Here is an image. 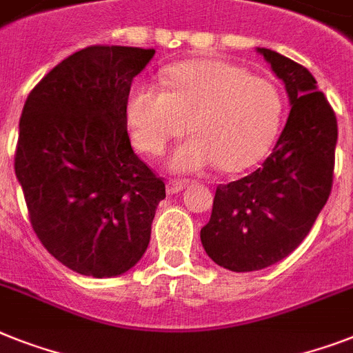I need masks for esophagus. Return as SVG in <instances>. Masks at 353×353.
<instances>
[{"label": "esophagus", "instance_id": "esophagus-1", "mask_svg": "<svg viewBox=\"0 0 353 353\" xmlns=\"http://www.w3.org/2000/svg\"><path fill=\"white\" fill-rule=\"evenodd\" d=\"M183 186H185V183H183L181 179H168L167 194L168 196H172V194H177L179 190H183Z\"/></svg>", "mask_w": 353, "mask_h": 353}]
</instances>
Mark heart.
<instances>
[{
    "instance_id": "heart-1",
    "label": "heart",
    "mask_w": 353,
    "mask_h": 353,
    "mask_svg": "<svg viewBox=\"0 0 353 353\" xmlns=\"http://www.w3.org/2000/svg\"><path fill=\"white\" fill-rule=\"evenodd\" d=\"M283 103L268 79L221 59L179 63L165 72V90L150 83L132 88L127 121L143 154L159 156L185 132L174 150L176 172H241L265 156L276 139Z\"/></svg>"
}]
</instances>
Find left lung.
<instances>
[{"label": "left lung", "mask_w": 353, "mask_h": 353, "mask_svg": "<svg viewBox=\"0 0 353 353\" xmlns=\"http://www.w3.org/2000/svg\"><path fill=\"white\" fill-rule=\"evenodd\" d=\"M285 83L290 116L265 163L219 185L210 221L201 228L205 252L232 272H254L285 259L308 236L334 183L337 119L303 65L257 48Z\"/></svg>", "instance_id": "8db88e82"}]
</instances>
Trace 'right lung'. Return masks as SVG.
Returning a JSON list of instances; mask_svg holds the SVG:
<instances>
[{
  "instance_id": "obj_1",
  "label": "right lung",
  "mask_w": 353,
  "mask_h": 353,
  "mask_svg": "<svg viewBox=\"0 0 353 353\" xmlns=\"http://www.w3.org/2000/svg\"><path fill=\"white\" fill-rule=\"evenodd\" d=\"M154 48L92 45L30 90L14 154L32 230L81 276L114 277L147 250L165 183L130 145L132 79Z\"/></svg>"
}]
</instances>
